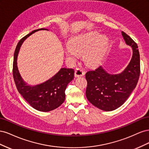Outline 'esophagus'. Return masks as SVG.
<instances>
[{"instance_id":"1","label":"esophagus","mask_w":149,"mask_h":149,"mask_svg":"<svg viewBox=\"0 0 149 149\" xmlns=\"http://www.w3.org/2000/svg\"><path fill=\"white\" fill-rule=\"evenodd\" d=\"M84 74V71L80 68H76L74 71V75L76 77H79V76H82Z\"/></svg>"}]
</instances>
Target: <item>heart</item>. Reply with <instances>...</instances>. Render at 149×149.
Returning a JSON list of instances; mask_svg holds the SVG:
<instances>
[{"instance_id": "obj_1", "label": "heart", "mask_w": 149, "mask_h": 149, "mask_svg": "<svg viewBox=\"0 0 149 149\" xmlns=\"http://www.w3.org/2000/svg\"><path fill=\"white\" fill-rule=\"evenodd\" d=\"M107 39L96 31L81 35L70 40L66 54L70 59L74 60L78 54L83 53L85 63L89 66H96L104 55Z\"/></svg>"}]
</instances>
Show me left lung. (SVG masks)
I'll list each match as a JSON object with an SVG mask.
<instances>
[{
	"label": "left lung",
	"mask_w": 149,
	"mask_h": 149,
	"mask_svg": "<svg viewBox=\"0 0 149 149\" xmlns=\"http://www.w3.org/2000/svg\"><path fill=\"white\" fill-rule=\"evenodd\" d=\"M122 34L125 43L133 49L131 61L123 73L108 74L99 66L85 74L88 83L86 97L92 104L103 111H113L123 105L136 87L141 73L137 45L124 31Z\"/></svg>",
	"instance_id": "left-lung-1"
}]
</instances>
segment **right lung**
Wrapping results in <instances>:
<instances>
[{
    "mask_svg": "<svg viewBox=\"0 0 149 149\" xmlns=\"http://www.w3.org/2000/svg\"><path fill=\"white\" fill-rule=\"evenodd\" d=\"M40 29L35 30L22 38L18 43L14 52L13 62V76L18 91L26 101L39 111L48 112L59 107L65 100V89L74 78V69L63 68L51 79L41 84L30 86L22 80L17 66V58L21 45L24 40Z\"/></svg>",
    "mask_w": 149,
    "mask_h": 149,
    "instance_id": "right-lung-1",
    "label": "right lung"
}]
</instances>
